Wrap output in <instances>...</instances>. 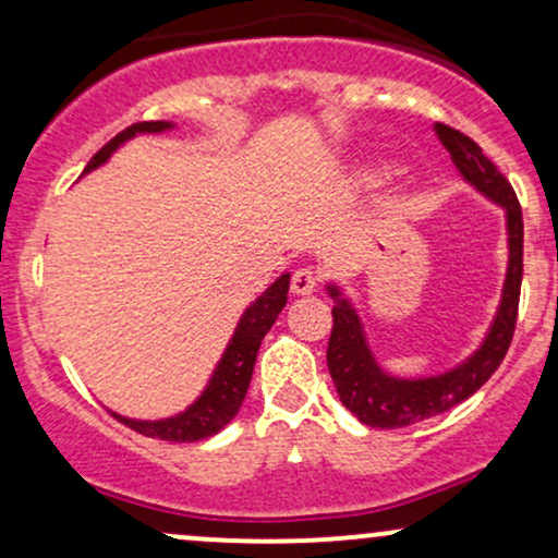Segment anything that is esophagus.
Returning a JSON list of instances; mask_svg holds the SVG:
<instances>
[{
    "mask_svg": "<svg viewBox=\"0 0 558 558\" xmlns=\"http://www.w3.org/2000/svg\"><path fill=\"white\" fill-rule=\"evenodd\" d=\"M317 291V275L312 270H306V267H301V270L293 272L291 278V293H296V296H310V293Z\"/></svg>",
    "mask_w": 558,
    "mask_h": 558,
    "instance_id": "esophagus-1",
    "label": "esophagus"
}]
</instances>
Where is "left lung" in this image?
<instances>
[{
  "mask_svg": "<svg viewBox=\"0 0 558 558\" xmlns=\"http://www.w3.org/2000/svg\"><path fill=\"white\" fill-rule=\"evenodd\" d=\"M433 131L451 155V162L457 165L462 181L504 209L509 259H506L501 301H498V310L483 341L466 360L453 364L451 369L425 377L390 375L377 362L375 351L369 349L367 330H364L354 301L332 280L325 286L332 299L328 369L336 383L338 399L356 420L369 427H380V430H396V427L438 417L470 399L477 388H483L509 351L517 325V306H520L524 226L514 189L470 136L440 123H435Z\"/></svg>",
  "mask_w": 558,
  "mask_h": 558,
  "instance_id": "1",
  "label": "left lung"
}]
</instances>
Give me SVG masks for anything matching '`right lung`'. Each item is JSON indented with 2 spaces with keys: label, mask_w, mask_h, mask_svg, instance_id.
Here are the masks:
<instances>
[{
  "label": "right lung",
  "mask_w": 558,
  "mask_h": 558,
  "mask_svg": "<svg viewBox=\"0 0 558 558\" xmlns=\"http://www.w3.org/2000/svg\"><path fill=\"white\" fill-rule=\"evenodd\" d=\"M168 131H175V123H170V120H151V123H136L125 128L120 136H114L110 144L96 151L92 162L83 170V175H88V172L110 162L114 151L131 138L146 136V133L155 136V133ZM288 286H291V272H283L243 310L239 325H235L233 336H230L226 351H222L220 362L215 364L213 375H209L207 386H204L202 393L183 412L162 420H133L110 409L112 417H118L123 425L133 427V430L146 435V438L172 440V444H194V440H204L209 435L220 433L239 414L241 403L246 399L262 338L267 336V330L272 328L275 319L283 312L288 301Z\"/></svg>",
  "instance_id": "obj_1"
}]
</instances>
